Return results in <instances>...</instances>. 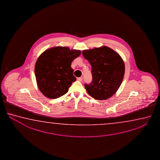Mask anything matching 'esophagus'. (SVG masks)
Returning a JSON list of instances; mask_svg holds the SVG:
<instances>
[{"mask_svg": "<svg viewBox=\"0 0 160 160\" xmlns=\"http://www.w3.org/2000/svg\"><path fill=\"white\" fill-rule=\"evenodd\" d=\"M82 79H83V78H82V77H79V78H77V80L80 82H81L82 81Z\"/></svg>", "mask_w": 160, "mask_h": 160, "instance_id": "1", "label": "esophagus"}]
</instances>
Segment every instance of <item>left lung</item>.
Returning <instances> with one entry per match:
<instances>
[{
	"instance_id": "1",
	"label": "left lung",
	"mask_w": 160,
	"mask_h": 160,
	"mask_svg": "<svg viewBox=\"0 0 160 160\" xmlns=\"http://www.w3.org/2000/svg\"><path fill=\"white\" fill-rule=\"evenodd\" d=\"M82 54L92 67V82L84 85L88 93L98 100L111 98L119 89L124 76L122 57L105 46L84 50Z\"/></svg>"
}]
</instances>
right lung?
Masks as SVG:
<instances>
[{"label": "right lung", "instance_id": "1", "mask_svg": "<svg viewBox=\"0 0 160 160\" xmlns=\"http://www.w3.org/2000/svg\"><path fill=\"white\" fill-rule=\"evenodd\" d=\"M78 50L55 46L47 49L36 62L35 73L38 89L46 98H57L68 92L76 78L71 64L81 55Z\"/></svg>", "mask_w": 160, "mask_h": 160}]
</instances>
